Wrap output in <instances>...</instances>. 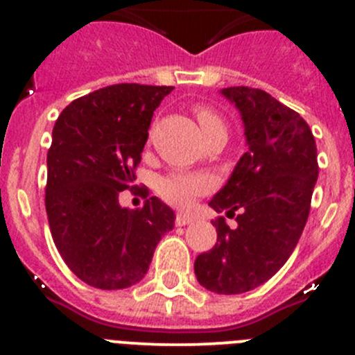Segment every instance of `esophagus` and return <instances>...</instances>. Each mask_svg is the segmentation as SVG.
Returning <instances> with one entry per match:
<instances>
[{"label":"esophagus","instance_id":"34e87169","mask_svg":"<svg viewBox=\"0 0 355 355\" xmlns=\"http://www.w3.org/2000/svg\"><path fill=\"white\" fill-rule=\"evenodd\" d=\"M192 221H194V218H192V216H189V214L178 213L177 214V220H175V223H177L178 227H185V225L192 223Z\"/></svg>","mask_w":355,"mask_h":355}]
</instances>
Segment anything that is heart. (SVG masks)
Here are the masks:
<instances>
[{
    "label": "heart",
    "mask_w": 355,
    "mask_h": 355,
    "mask_svg": "<svg viewBox=\"0 0 355 355\" xmlns=\"http://www.w3.org/2000/svg\"><path fill=\"white\" fill-rule=\"evenodd\" d=\"M194 114L206 139L213 134H218V132H227V125L214 110L204 105H198L194 106ZM213 185V178L207 177V175L173 171V173H168L166 177L157 182V192L171 206L189 207L199 196L209 192Z\"/></svg>",
    "instance_id": "obj_1"
}]
</instances>
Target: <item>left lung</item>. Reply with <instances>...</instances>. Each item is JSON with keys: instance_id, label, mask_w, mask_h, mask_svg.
<instances>
[{"instance_id": "obj_1", "label": "left lung", "mask_w": 355, "mask_h": 355, "mask_svg": "<svg viewBox=\"0 0 355 355\" xmlns=\"http://www.w3.org/2000/svg\"><path fill=\"white\" fill-rule=\"evenodd\" d=\"M221 96L239 110L247 151L209 206L237 214L211 223L218 241L196 257L204 288L225 295L244 293L270 280L295 249L318 180L314 135L304 118L261 89L227 87Z\"/></svg>"}]
</instances>
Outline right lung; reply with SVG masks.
I'll return each instance as SVG.
<instances>
[{"instance_id":"obj_1","label":"right lung","mask_w":355,"mask_h":355,"mask_svg":"<svg viewBox=\"0 0 355 355\" xmlns=\"http://www.w3.org/2000/svg\"><path fill=\"white\" fill-rule=\"evenodd\" d=\"M171 91L108 85L70 103L53 127L49 228L67 266L91 287L120 290L141 282L161 237L175 227L173 209L157 198L141 209L118 202L135 180L153 113Z\"/></svg>"}]
</instances>
